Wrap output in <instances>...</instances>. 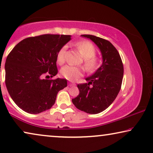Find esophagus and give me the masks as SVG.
I'll return each instance as SVG.
<instances>
[{"label": "esophagus", "instance_id": "34e87169", "mask_svg": "<svg viewBox=\"0 0 153 153\" xmlns=\"http://www.w3.org/2000/svg\"><path fill=\"white\" fill-rule=\"evenodd\" d=\"M69 86H73V85H75V83H72V82H69Z\"/></svg>", "mask_w": 153, "mask_h": 153}]
</instances>
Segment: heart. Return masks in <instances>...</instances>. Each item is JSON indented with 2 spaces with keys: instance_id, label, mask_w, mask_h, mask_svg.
I'll use <instances>...</instances> for the list:
<instances>
[{
  "instance_id": "obj_1",
  "label": "heart",
  "mask_w": 153,
  "mask_h": 153,
  "mask_svg": "<svg viewBox=\"0 0 153 153\" xmlns=\"http://www.w3.org/2000/svg\"><path fill=\"white\" fill-rule=\"evenodd\" d=\"M77 49L81 56L84 58V65L86 70L90 72H93L99 67V60L95 55V48L91 42L88 41L79 42L76 45ZM67 47L64 46L60 49L57 54V62L59 65L64 63L65 60V53ZM83 70L81 67L66 65L61 70V74L65 78L70 81H75L83 76Z\"/></svg>"
}]
</instances>
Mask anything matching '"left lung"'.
<instances>
[{"instance_id":"obj_1","label":"left lung","mask_w":153,"mask_h":153,"mask_svg":"<svg viewBox=\"0 0 153 153\" xmlns=\"http://www.w3.org/2000/svg\"><path fill=\"white\" fill-rule=\"evenodd\" d=\"M93 42L102 53V65L91 76L88 83L78 84L79 95L72 100L78 109L90 114L103 111L113 103L122 84L123 65L118 51L109 41L91 35H81Z\"/></svg>"}]
</instances>
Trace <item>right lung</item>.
I'll return each instance as SVG.
<instances>
[{
  "label": "right lung",
  "instance_id": "add662e5",
  "mask_svg": "<svg viewBox=\"0 0 153 153\" xmlns=\"http://www.w3.org/2000/svg\"><path fill=\"white\" fill-rule=\"evenodd\" d=\"M71 39V35H42L19 42L6 58L5 85L16 105L29 114H37L55 104L67 80L44 77L56 76L59 50Z\"/></svg>",
  "mask_w": 153,
  "mask_h": 153
}]
</instances>
